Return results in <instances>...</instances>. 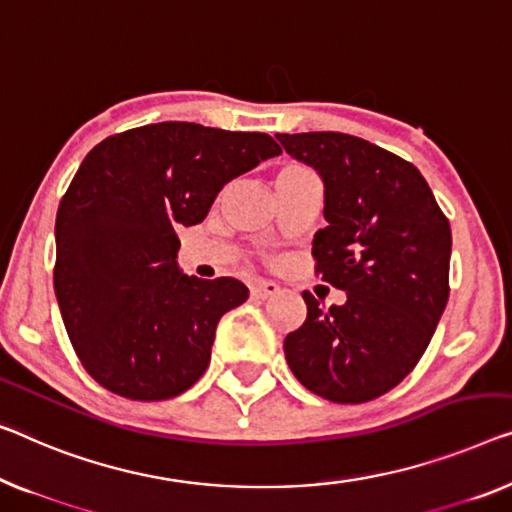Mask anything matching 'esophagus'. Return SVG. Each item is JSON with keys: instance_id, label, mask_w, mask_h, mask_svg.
I'll use <instances>...</instances> for the list:
<instances>
[{"instance_id": "1", "label": "esophagus", "mask_w": 512, "mask_h": 512, "mask_svg": "<svg viewBox=\"0 0 512 512\" xmlns=\"http://www.w3.org/2000/svg\"><path fill=\"white\" fill-rule=\"evenodd\" d=\"M278 292H280V287L271 280H259V282H255L253 287H250V294H253L255 299H259V301L271 299V296H276Z\"/></svg>"}]
</instances>
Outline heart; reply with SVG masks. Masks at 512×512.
<instances>
[{"instance_id": "b5f03b06", "label": "heart", "mask_w": 512, "mask_h": 512, "mask_svg": "<svg viewBox=\"0 0 512 512\" xmlns=\"http://www.w3.org/2000/svg\"><path fill=\"white\" fill-rule=\"evenodd\" d=\"M289 167H299V165H289Z\"/></svg>"}]
</instances>
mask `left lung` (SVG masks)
I'll use <instances>...</instances> for the list:
<instances>
[{
  "label": "left lung",
  "instance_id": "obj_1",
  "mask_svg": "<svg viewBox=\"0 0 512 512\" xmlns=\"http://www.w3.org/2000/svg\"><path fill=\"white\" fill-rule=\"evenodd\" d=\"M324 181L317 273L347 292L285 338L294 377L338 404L375 400L416 368L448 301L451 225L414 165L347 133H278Z\"/></svg>",
  "mask_w": 512,
  "mask_h": 512
}]
</instances>
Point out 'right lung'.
Returning a JSON list of instances; mask_svg holds the SVG:
<instances>
[{
	"label": "right lung",
	"mask_w": 512,
	"mask_h": 512,
	"mask_svg": "<svg viewBox=\"0 0 512 512\" xmlns=\"http://www.w3.org/2000/svg\"><path fill=\"white\" fill-rule=\"evenodd\" d=\"M280 151L266 133L163 121L105 137L82 160L57 211L55 294L103 388L156 402L204 375L220 317L248 287L186 276L177 227L202 223L225 183Z\"/></svg>",
	"instance_id": "obj_1"
}]
</instances>
